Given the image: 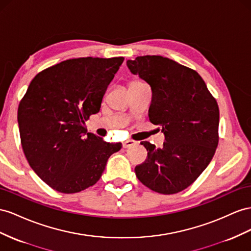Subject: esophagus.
<instances>
[{
    "label": "esophagus",
    "instance_id": "obj_1",
    "mask_svg": "<svg viewBox=\"0 0 251 251\" xmlns=\"http://www.w3.org/2000/svg\"><path fill=\"white\" fill-rule=\"evenodd\" d=\"M135 145H136V141H135V140H126L123 144V147L125 149H126V148H130V147L135 146Z\"/></svg>",
    "mask_w": 251,
    "mask_h": 251
}]
</instances>
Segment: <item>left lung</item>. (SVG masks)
<instances>
[{"label":"left lung","mask_w":251,"mask_h":251,"mask_svg":"<svg viewBox=\"0 0 251 251\" xmlns=\"http://www.w3.org/2000/svg\"><path fill=\"white\" fill-rule=\"evenodd\" d=\"M130 71L151 86L149 118L161 126L164 146L140 142L148 157L135 167L137 178L151 190L174 194L198 179L219 144L220 110L198 72L161 56L127 60Z\"/></svg>","instance_id":"left-lung-1"}]
</instances>
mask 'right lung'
I'll list each match as a JSON object with an SVG mask.
<instances>
[{
  "mask_svg": "<svg viewBox=\"0 0 251 251\" xmlns=\"http://www.w3.org/2000/svg\"><path fill=\"white\" fill-rule=\"evenodd\" d=\"M124 57L62 61L37 74L20 101L18 124L29 166L61 193H77L100 179L121 144L87 133L85 121L99 112L107 85Z\"/></svg>",
  "mask_w": 251,
  "mask_h": 251,
  "instance_id": "add662e5",
  "label": "right lung"
}]
</instances>
